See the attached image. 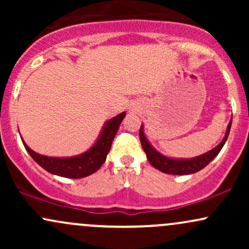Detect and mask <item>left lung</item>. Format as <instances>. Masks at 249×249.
Returning a JSON list of instances; mask_svg holds the SVG:
<instances>
[{"label":"left lung","instance_id":"8db88e82","mask_svg":"<svg viewBox=\"0 0 249 249\" xmlns=\"http://www.w3.org/2000/svg\"><path fill=\"white\" fill-rule=\"evenodd\" d=\"M231 125H232V119L230 121L227 130H226L225 137L222 139L221 142L212 148L208 152L200 154L198 157H194V158H170V157L164 156L159 151H157L151 142H148L144 133V125L142 124L141 130H139V138H141V142L142 150L145 151L147 157V160L150 161V164L152 165L154 168L159 170L162 173L167 174H174V176H185V174H192L198 172V171L202 170L204 167H206L211 161L218 156L221 148L224 147L226 141L228 138V134L231 131Z\"/></svg>","mask_w":249,"mask_h":249}]
</instances>
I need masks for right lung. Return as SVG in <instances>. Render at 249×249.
Listing matches in <instances>:
<instances>
[{"label":"right lung","instance_id":"obj_1","mask_svg":"<svg viewBox=\"0 0 249 249\" xmlns=\"http://www.w3.org/2000/svg\"><path fill=\"white\" fill-rule=\"evenodd\" d=\"M126 113L122 112L105 122L104 126L101 130L98 138L89 150L81 154L72 157H48L43 156L33 151L25 144L23 145L31 158L45 171L55 176L64 177V178L79 179L90 176L99 170L104 164L107 156L111 148L113 138L118 131L121 123Z\"/></svg>","mask_w":249,"mask_h":249}]
</instances>
